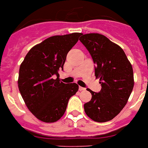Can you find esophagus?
<instances>
[{
  "instance_id": "obj_1",
  "label": "esophagus",
  "mask_w": 148,
  "mask_h": 148,
  "mask_svg": "<svg viewBox=\"0 0 148 148\" xmlns=\"http://www.w3.org/2000/svg\"><path fill=\"white\" fill-rule=\"evenodd\" d=\"M79 91H85V90H86V88H83V87H81V86H79Z\"/></svg>"
}]
</instances>
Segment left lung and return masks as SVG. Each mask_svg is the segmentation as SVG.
I'll use <instances>...</instances> for the list:
<instances>
[{
	"instance_id": "obj_1",
	"label": "left lung",
	"mask_w": 148,
	"mask_h": 148,
	"mask_svg": "<svg viewBox=\"0 0 148 148\" xmlns=\"http://www.w3.org/2000/svg\"><path fill=\"white\" fill-rule=\"evenodd\" d=\"M79 40L92 56L95 75L101 86L99 93L88 88L92 99L84 105L85 112L97 122L111 121L124 108L133 90L132 66L121 47L102 34H82Z\"/></svg>"
}]
</instances>
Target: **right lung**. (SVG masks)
Returning <instances> with one entry per match:
<instances>
[{
  "mask_svg": "<svg viewBox=\"0 0 148 148\" xmlns=\"http://www.w3.org/2000/svg\"><path fill=\"white\" fill-rule=\"evenodd\" d=\"M81 35L73 33L50 36L32 47L21 64L19 91L27 108L41 121L52 123L61 119L69 99L79 90L76 83L60 81L59 71Z\"/></svg>",
  "mask_w": 148,
  "mask_h": 148,
  "instance_id": "right-lung-1",
  "label": "right lung"
}]
</instances>
